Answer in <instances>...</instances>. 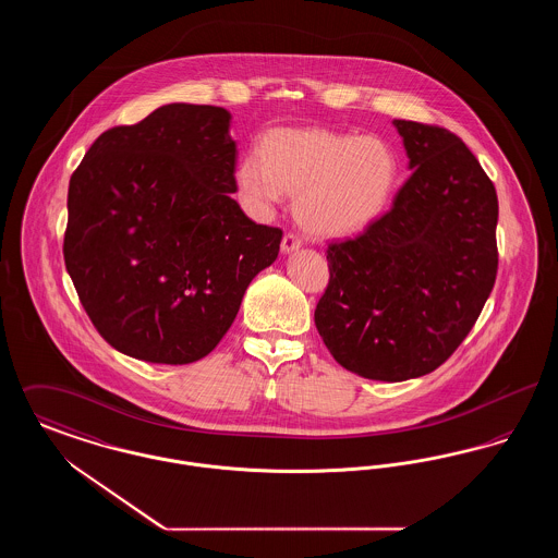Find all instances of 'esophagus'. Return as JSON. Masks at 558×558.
<instances>
[{
	"mask_svg": "<svg viewBox=\"0 0 558 558\" xmlns=\"http://www.w3.org/2000/svg\"><path fill=\"white\" fill-rule=\"evenodd\" d=\"M301 244H303V242H301V239H299L296 234H287V236L282 239L280 246H282V253H284V255H291V253L301 248Z\"/></svg>",
	"mask_w": 558,
	"mask_h": 558,
	"instance_id": "obj_1",
	"label": "esophagus"
}]
</instances>
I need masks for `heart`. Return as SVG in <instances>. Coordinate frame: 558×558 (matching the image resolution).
<instances>
[{"mask_svg": "<svg viewBox=\"0 0 558 558\" xmlns=\"http://www.w3.org/2000/svg\"><path fill=\"white\" fill-rule=\"evenodd\" d=\"M398 175V157L380 137L274 130L262 153L240 159L234 178L253 211L264 215L284 192L294 194V217L310 234L343 239L380 217Z\"/></svg>", "mask_w": 558, "mask_h": 558, "instance_id": "b5f03b06", "label": "heart"}]
</instances>
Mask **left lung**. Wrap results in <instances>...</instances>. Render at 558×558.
<instances>
[{
	"label": "left lung",
	"mask_w": 558,
	"mask_h": 558,
	"mask_svg": "<svg viewBox=\"0 0 558 558\" xmlns=\"http://www.w3.org/2000/svg\"><path fill=\"white\" fill-rule=\"evenodd\" d=\"M393 125L412 175L362 236L328 246L330 282L314 316L343 368L387 383L439 368L498 271V196L475 155L448 130Z\"/></svg>",
	"instance_id": "1"
}]
</instances>
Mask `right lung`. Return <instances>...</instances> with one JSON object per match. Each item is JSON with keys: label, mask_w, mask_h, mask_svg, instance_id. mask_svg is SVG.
<instances>
[{"label": "right lung", "mask_w": 558, "mask_h": 558, "mask_svg": "<svg viewBox=\"0 0 558 558\" xmlns=\"http://www.w3.org/2000/svg\"><path fill=\"white\" fill-rule=\"evenodd\" d=\"M221 107L173 102L102 133L69 184L64 264L117 351L153 364L211 353L282 230L234 194L236 142Z\"/></svg>", "instance_id": "right-lung-1"}]
</instances>
